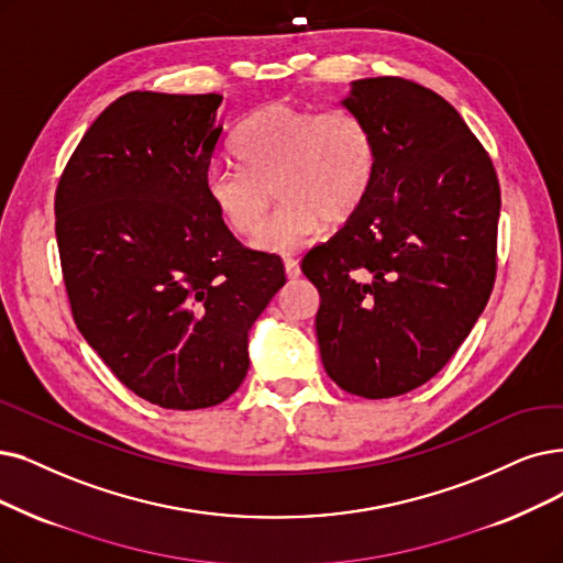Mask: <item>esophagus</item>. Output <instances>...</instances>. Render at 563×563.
I'll use <instances>...</instances> for the list:
<instances>
[{"instance_id": "esophagus-1", "label": "esophagus", "mask_w": 563, "mask_h": 563, "mask_svg": "<svg viewBox=\"0 0 563 563\" xmlns=\"http://www.w3.org/2000/svg\"><path fill=\"white\" fill-rule=\"evenodd\" d=\"M284 267H286V277L288 279H298L300 277V263L296 258H284Z\"/></svg>"}]
</instances>
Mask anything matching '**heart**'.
Instances as JSON below:
<instances>
[{
	"mask_svg": "<svg viewBox=\"0 0 563 563\" xmlns=\"http://www.w3.org/2000/svg\"><path fill=\"white\" fill-rule=\"evenodd\" d=\"M240 166H212L203 177L208 203L235 235L261 231L263 250L288 252L321 223L353 219L372 194L376 143L369 124L346 108L313 110L273 101L252 112L233 141Z\"/></svg>",
	"mask_w": 563,
	"mask_h": 563,
	"instance_id": "1",
	"label": "heart"
}]
</instances>
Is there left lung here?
<instances>
[{
    "label": "left lung",
    "instance_id": "obj_1",
    "mask_svg": "<svg viewBox=\"0 0 563 563\" xmlns=\"http://www.w3.org/2000/svg\"><path fill=\"white\" fill-rule=\"evenodd\" d=\"M376 143L369 198L302 256L317 336L342 390L388 399L455 355L497 279L499 177L460 112L413 80H355L342 101Z\"/></svg>",
    "mask_w": 563,
    "mask_h": 563
}]
</instances>
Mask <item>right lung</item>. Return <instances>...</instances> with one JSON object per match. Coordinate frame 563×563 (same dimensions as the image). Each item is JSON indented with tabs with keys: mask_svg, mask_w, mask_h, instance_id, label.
Returning <instances> with one entry per match:
<instances>
[{
	"mask_svg": "<svg viewBox=\"0 0 563 563\" xmlns=\"http://www.w3.org/2000/svg\"><path fill=\"white\" fill-rule=\"evenodd\" d=\"M221 101L120 97L87 129L55 191L80 334L131 393L173 411L214 407L242 386L246 332L286 284L282 258L235 240L206 198Z\"/></svg>",
	"mask_w": 563,
	"mask_h": 563,
	"instance_id": "add662e5",
	"label": "right lung"
}]
</instances>
